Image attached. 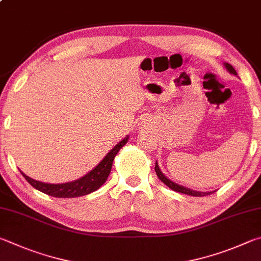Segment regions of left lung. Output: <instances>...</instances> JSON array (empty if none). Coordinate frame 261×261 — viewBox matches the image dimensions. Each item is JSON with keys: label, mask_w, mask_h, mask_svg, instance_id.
Returning a JSON list of instances; mask_svg holds the SVG:
<instances>
[{"label": "left lung", "mask_w": 261, "mask_h": 261, "mask_svg": "<svg viewBox=\"0 0 261 261\" xmlns=\"http://www.w3.org/2000/svg\"><path fill=\"white\" fill-rule=\"evenodd\" d=\"M225 67L227 68L228 72L231 73V74L237 75V72L235 71V68L230 65V64L225 63ZM154 171H156V174L159 177V180H161L163 184H165L168 187V188H171L172 190L176 191V193H181V194H186V195H189V196H194V197H202V196L211 195V194L214 193V191H207V193H203V191H196V190L186 188V187H184V186H180V185L175 184V182H173L170 179H167V177L163 174L162 171H161V168H159V166H158L157 162H156V166H154Z\"/></svg>", "instance_id": "1"}]
</instances>
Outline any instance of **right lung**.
I'll return each mask as SVG.
<instances>
[{"instance_id": "obj_1", "label": "right lung", "mask_w": 261, "mask_h": 261, "mask_svg": "<svg viewBox=\"0 0 261 261\" xmlns=\"http://www.w3.org/2000/svg\"><path fill=\"white\" fill-rule=\"evenodd\" d=\"M128 139H129V136L127 135L125 139L120 141V142L116 145V147H113L111 150H110V152L103 158V161L100 162L97 166L93 168L89 173H87L86 175H84L75 181L67 182V184H61V185H50V184H44V182L33 180L27 175H25L22 172L20 173L32 187H34L35 189H38L39 191H41V193L53 196V197L73 198V197H79V196L88 195L90 193H93V191L97 190L99 187L107 181L110 172H111L114 157L117 156L119 150H120L123 145L127 143Z\"/></svg>"}]
</instances>
